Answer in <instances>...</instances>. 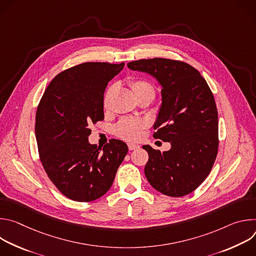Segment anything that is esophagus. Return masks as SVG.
Instances as JSON below:
<instances>
[{"label": "esophagus", "mask_w": 256, "mask_h": 256, "mask_svg": "<svg viewBox=\"0 0 256 256\" xmlns=\"http://www.w3.org/2000/svg\"><path fill=\"white\" fill-rule=\"evenodd\" d=\"M128 147L130 151H132V150H136V149L138 148V144H132V142H128Z\"/></svg>", "instance_id": "obj_1"}]
</instances>
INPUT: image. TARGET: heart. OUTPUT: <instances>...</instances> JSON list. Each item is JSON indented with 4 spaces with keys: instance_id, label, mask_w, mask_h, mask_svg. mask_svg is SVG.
I'll list each match as a JSON object with an SVG mask.
<instances>
[{
    "instance_id": "obj_1",
    "label": "heart",
    "mask_w": 256,
    "mask_h": 256,
    "mask_svg": "<svg viewBox=\"0 0 256 256\" xmlns=\"http://www.w3.org/2000/svg\"><path fill=\"white\" fill-rule=\"evenodd\" d=\"M130 85L138 99L142 97H149L152 100L155 97V88L154 86L144 79H134L130 82ZM116 87L114 85H112L109 87L103 96V107L108 108L109 104H110L112 97L114 93ZM147 128V122L142 120H136V118H124L118 122V124L114 128V132L120 138L134 142L140 138L142 134V130Z\"/></svg>"
}]
</instances>
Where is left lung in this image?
<instances>
[{"label":"left lung","instance_id":"left-lung-1","mask_svg":"<svg viewBox=\"0 0 256 256\" xmlns=\"http://www.w3.org/2000/svg\"><path fill=\"white\" fill-rule=\"evenodd\" d=\"M128 66L148 72L162 86V104L153 136L170 142L171 149L161 152L142 146L149 154L144 175L163 194L186 196L208 177L218 154L214 95L200 72L184 62L155 58L134 60Z\"/></svg>","mask_w":256,"mask_h":256}]
</instances>
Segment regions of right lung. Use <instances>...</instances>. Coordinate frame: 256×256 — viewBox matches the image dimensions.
Listing matches in <instances>:
<instances>
[{"label": "right lung", "mask_w": 256, "mask_h": 256, "mask_svg": "<svg viewBox=\"0 0 256 256\" xmlns=\"http://www.w3.org/2000/svg\"><path fill=\"white\" fill-rule=\"evenodd\" d=\"M124 62H84L60 72L46 89L35 118L42 166L68 198L92 202L112 188L128 154L124 142L112 138L103 149L88 142L90 126L104 120L105 88Z\"/></svg>", "instance_id": "add662e5"}]
</instances>
